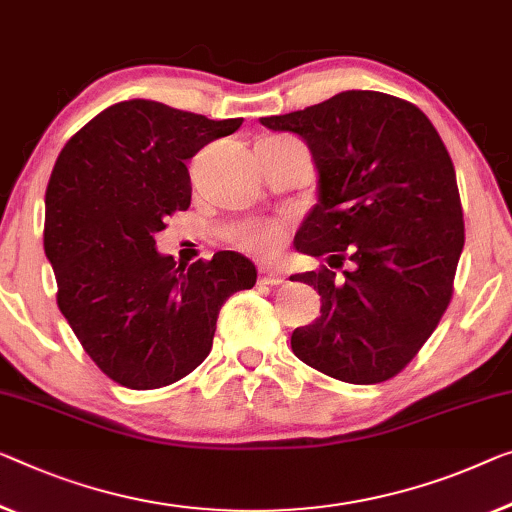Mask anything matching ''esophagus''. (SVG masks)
Wrapping results in <instances>:
<instances>
[{"label": "esophagus", "instance_id": "34e87169", "mask_svg": "<svg viewBox=\"0 0 512 512\" xmlns=\"http://www.w3.org/2000/svg\"><path fill=\"white\" fill-rule=\"evenodd\" d=\"M285 276L278 269H271V266H262L259 269V285H282Z\"/></svg>", "mask_w": 512, "mask_h": 512}]
</instances>
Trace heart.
Returning a JSON list of instances; mask_svg holds the SVG:
<instances>
[{"mask_svg":"<svg viewBox=\"0 0 512 512\" xmlns=\"http://www.w3.org/2000/svg\"><path fill=\"white\" fill-rule=\"evenodd\" d=\"M239 239H241L243 246L253 250V253L271 255V253H276L278 246L282 243V230L276 225L253 227V230L243 232Z\"/></svg>","mask_w":512,"mask_h":512,"instance_id":"b5f03b06","label":"heart"}]
</instances>
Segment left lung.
Returning a JSON list of instances; mask_svg holds the SVG:
<instances>
[{
    "mask_svg": "<svg viewBox=\"0 0 512 512\" xmlns=\"http://www.w3.org/2000/svg\"><path fill=\"white\" fill-rule=\"evenodd\" d=\"M259 121L308 144L317 204L294 246L331 266L292 278L322 296V315L292 333V352L347 384L395 377L451 303L464 248L455 167L437 128L416 105L361 89ZM345 261L338 279L332 269Z\"/></svg>",
    "mask_w": 512,
    "mask_h": 512,
    "instance_id": "1",
    "label": "left lung"
}]
</instances>
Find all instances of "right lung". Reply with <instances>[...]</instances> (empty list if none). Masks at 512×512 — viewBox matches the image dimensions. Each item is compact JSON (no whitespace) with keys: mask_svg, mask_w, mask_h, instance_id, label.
<instances>
[{"mask_svg":"<svg viewBox=\"0 0 512 512\" xmlns=\"http://www.w3.org/2000/svg\"><path fill=\"white\" fill-rule=\"evenodd\" d=\"M241 121L133 98L96 114L52 167L43 246L59 310L121 386L149 391L193 372L223 303L255 285V264L232 250L190 266L156 250L165 218L190 207L186 160Z\"/></svg>","mask_w":512,"mask_h":512,"instance_id":"add662e5","label":"right lung"}]
</instances>
